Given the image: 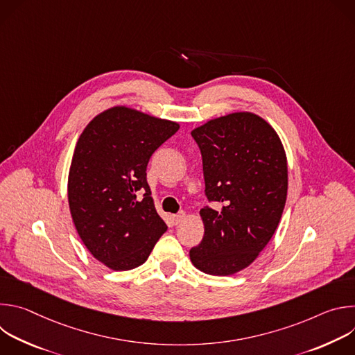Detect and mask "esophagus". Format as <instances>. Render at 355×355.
<instances>
[{
  "label": "esophagus",
  "instance_id": "esophagus-1",
  "mask_svg": "<svg viewBox=\"0 0 355 355\" xmlns=\"http://www.w3.org/2000/svg\"><path fill=\"white\" fill-rule=\"evenodd\" d=\"M171 219H173V223H174V225H180V223L185 219V214H184V212H180V214H177V215H173Z\"/></svg>",
  "mask_w": 355,
  "mask_h": 355
}]
</instances>
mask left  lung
Masks as SVG:
<instances>
[{
	"mask_svg": "<svg viewBox=\"0 0 355 355\" xmlns=\"http://www.w3.org/2000/svg\"><path fill=\"white\" fill-rule=\"evenodd\" d=\"M204 166L205 193L220 211H199L202 241L189 250L192 264L211 275H233L254 261L281 220L288 163L278 133L252 112H233L191 132Z\"/></svg>",
	"mask_w": 355,
	"mask_h": 355,
	"instance_id": "obj_1",
	"label": "left lung"
}]
</instances>
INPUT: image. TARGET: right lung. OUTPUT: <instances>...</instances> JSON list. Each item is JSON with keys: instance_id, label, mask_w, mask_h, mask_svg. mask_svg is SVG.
Masks as SVG:
<instances>
[{"instance_id": "obj_1", "label": "right lung", "mask_w": 355, "mask_h": 355, "mask_svg": "<svg viewBox=\"0 0 355 355\" xmlns=\"http://www.w3.org/2000/svg\"><path fill=\"white\" fill-rule=\"evenodd\" d=\"M178 129L177 122L118 105L92 118L77 140L67 182L70 214L87 250L114 271L141 266L167 230L146 167Z\"/></svg>"}]
</instances>
